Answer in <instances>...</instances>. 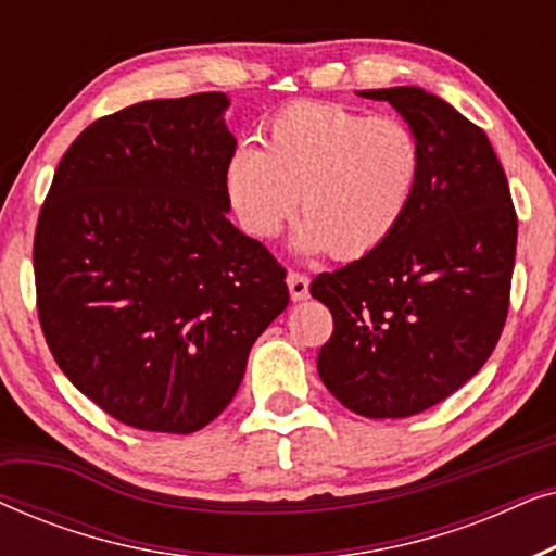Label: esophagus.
Here are the masks:
<instances>
[{
    "label": "esophagus",
    "mask_w": 556,
    "mask_h": 556,
    "mask_svg": "<svg viewBox=\"0 0 556 556\" xmlns=\"http://www.w3.org/2000/svg\"><path fill=\"white\" fill-rule=\"evenodd\" d=\"M286 283H288V291H291L293 301H306L308 299V276L291 270L286 276Z\"/></svg>",
    "instance_id": "esophagus-1"
}]
</instances>
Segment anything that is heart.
<instances>
[{"label": "heart", "instance_id": "b5f03b06", "mask_svg": "<svg viewBox=\"0 0 556 556\" xmlns=\"http://www.w3.org/2000/svg\"><path fill=\"white\" fill-rule=\"evenodd\" d=\"M263 143L238 141L225 156L223 192L255 240L283 230L299 204L293 245L352 261L375 253L409 212L422 177V143L405 121L303 101L280 109Z\"/></svg>", "mask_w": 556, "mask_h": 556}]
</instances>
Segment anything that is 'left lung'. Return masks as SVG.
Returning a JSON list of instances; mask_svg holds the SVG:
<instances>
[{
    "mask_svg": "<svg viewBox=\"0 0 556 556\" xmlns=\"http://www.w3.org/2000/svg\"><path fill=\"white\" fill-rule=\"evenodd\" d=\"M359 96L407 121L422 143V177L384 245L311 283L333 316L318 377L356 415L409 417L451 397L498 344L516 210L489 136L451 103L415 86Z\"/></svg>",
    "mask_w": 556,
    "mask_h": 556,
    "instance_id": "left-lung-1",
    "label": "left lung"
}]
</instances>
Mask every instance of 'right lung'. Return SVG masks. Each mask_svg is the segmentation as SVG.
<instances>
[{
    "label": "right lung",
    "mask_w": 556,
    "mask_h": 556,
    "mask_svg": "<svg viewBox=\"0 0 556 556\" xmlns=\"http://www.w3.org/2000/svg\"><path fill=\"white\" fill-rule=\"evenodd\" d=\"M230 98L143 101L60 159L35 230L40 326L65 377L118 422L210 425L288 306L286 270L230 219Z\"/></svg>",
    "instance_id": "obj_1"
}]
</instances>
